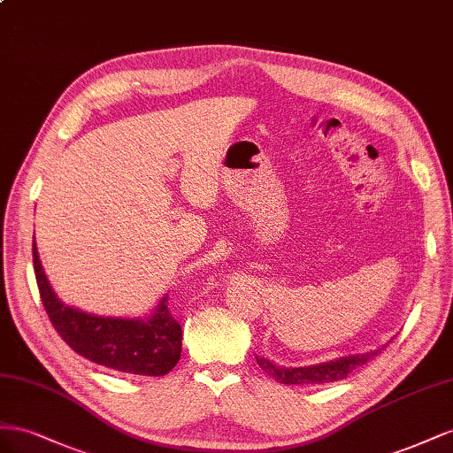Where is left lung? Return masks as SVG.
Returning a JSON list of instances; mask_svg holds the SVG:
<instances>
[{"mask_svg":"<svg viewBox=\"0 0 453 453\" xmlns=\"http://www.w3.org/2000/svg\"><path fill=\"white\" fill-rule=\"evenodd\" d=\"M373 355H378V351L366 353V355L342 357L338 360H330V363L303 366V368L275 366L273 363H269V360L264 357H256V363L260 365V368L267 373V376L275 378L279 383H284V385H322V383L345 380L349 373L355 372L358 366L366 365Z\"/></svg>","mask_w":453,"mask_h":453,"instance_id":"obj_1","label":"left lung"}]
</instances>
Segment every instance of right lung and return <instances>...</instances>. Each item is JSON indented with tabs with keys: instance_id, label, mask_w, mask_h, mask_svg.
<instances>
[{
	"instance_id": "obj_1",
	"label": "right lung",
	"mask_w": 453,
	"mask_h": 453,
	"mask_svg": "<svg viewBox=\"0 0 453 453\" xmlns=\"http://www.w3.org/2000/svg\"><path fill=\"white\" fill-rule=\"evenodd\" d=\"M34 273L45 311L60 338L77 355L133 376H165L182 355V326L169 309V296L146 320L95 317L64 305L49 287L34 242Z\"/></svg>"
}]
</instances>
